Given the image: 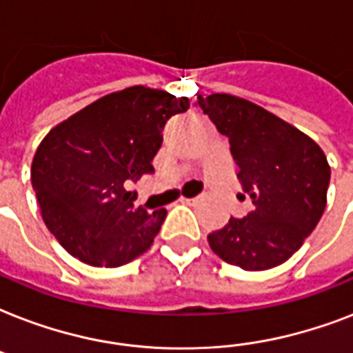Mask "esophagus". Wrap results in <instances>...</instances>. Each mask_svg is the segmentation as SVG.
I'll list each match as a JSON object with an SVG mask.
<instances>
[{
  "mask_svg": "<svg viewBox=\"0 0 353 353\" xmlns=\"http://www.w3.org/2000/svg\"><path fill=\"white\" fill-rule=\"evenodd\" d=\"M181 203L196 205V203H198V198H181Z\"/></svg>",
  "mask_w": 353,
  "mask_h": 353,
  "instance_id": "esophagus-1",
  "label": "esophagus"
}]
</instances>
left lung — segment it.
Masks as SVG:
<instances>
[{
	"label": "left lung",
	"mask_w": 353,
	"mask_h": 353,
	"mask_svg": "<svg viewBox=\"0 0 353 353\" xmlns=\"http://www.w3.org/2000/svg\"><path fill=\"white\" fill-rule=\"evenodd\" d=\"M198 104L229 137L238 179L254 205L245 218L231 216L210 232V249L245 271L276 268L301 249L323 216L326 155L301 130L245 99L214 93L199 95Z\"/></svg>",
	"instance_id": "1"
}]
</instances>
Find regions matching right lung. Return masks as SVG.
Segmentation results:
<instances>
[{"instance_id": "right-lung-1", "label": "right lung", "mask_w": 353, "mask_h": 353, "mask_svg": "<svg viewBox=\"0 0 353 353\" xmlns=\"http://www.w3.org/2000/svg\"><path fill=\"white\" fill-rule=\"evenodd\" d=\"M187 110V97L133 85L47 133L30 181L47 229L69 254L97 268H119L148 251L166 210L137 207L132 185L154 174L165 124Z\"/></svg>"}]
</instances>
